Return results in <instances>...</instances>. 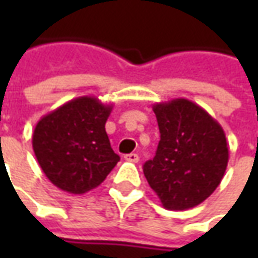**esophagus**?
I'll list each match as a JSON object with an SVG mask.
<instances>
[{
  "mask_svg": "<svg viewBox=\"0 0 258 258\" xmlns=\"http://www.w3.org/2000/svg\"><path fill=\"white\" fill-rule=\"evenodd\" d=\"M124 159H126V161H129V162L138 164V162H139V155H138V154H127V155H124Z\"/></svg>",
  "mask_w": 258,
  "mask_h": 258,
  "instance_id": "obj_1",
  "label": "esophagus"
}]
</instances>
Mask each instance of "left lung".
Segmentation results:
<instances>
[{"label":"left lung","mask_w":258,"mask_h":258,"mask_svg":"<svg viewBox=\"0 0 258 258\" xmlns=\"http://www.w3.org/2000/svg\"><path fill=\"white\" fill-rule=\"evenodd\" d=\"M161 141L145 162L149 186L166 210L183 211L204 203L217 189L228 164L221 124L188 99L154 104Z\"/></svg>","instance_id":"obj_1"}]
</instances>
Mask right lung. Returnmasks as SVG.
<instances>
[{"instance_id":"1","label":"right lung","mask_w":258,"mask_h":258,"mask_svg":"<svg viewBox=\"0 0 258 258\" xmlns=\"http://www.w3.org/2000/svg\"><path fill=\"white\" fill-rule=\"evenodd\" d=\"M112 104L82 96L43 116L35 124L33 149L50 182L66 192H89L120 161L104 124Z\"/></svg>"}]
</instances>
